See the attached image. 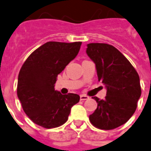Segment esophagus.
Masks as SVG:
<instances>
[{"mask_svg":"<svg viewBox=\"0 0 151 151\" xmlns=\"http://www.w3.org/2000/svg\"><path fill=\"white\" fill-rule=\"evenodd\" d=\"M88 99H89V97L86 95H81L80 96V100L81 101H86V100H88Z\"/></svg>","mask_w":151,"mask_h":151,"instance_id":"esophagus-1","label":"esophagus"}]
</instances>
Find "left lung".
<instances>
[{
	"label": "left lung",
	"instance_id": "obj_1",
	"mask_svg": "<svg viewBox=\"0 0 151 151\" xmlns=\"http://www.w3.org/2000/svg\"><path fill=\"white\" fill-rule=\"evenodd\" d=\"M86 54L96 64L98 80L107 89L105 100L94 96L97 108L89 119L94 127L112 130L132 116L142 94L140 78L129 60L114 46L87 44Z\"/></svg>",
	"mask_w": 151,
	"mask_h": 151
}]
</instances>
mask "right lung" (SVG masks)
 Segmentation results:
<instances>
[{
    "mask_svg": "<svg viewBox=\"0 0 151 151\" xmlns=\"http://www.w3.org/2000/svg\"><path fill=\"white\" fill-rule=\"evenodd\" d=\"M81 45V42H48L34 50L22 65L17 95L24 113L39 126L49 129L63 125L73 105L80 100L78 95H62L54 86L58 74L77 56Z\"/></svg>",
    "mask_w": 151,
    "mask_h": 151,
    "instance_id": "right-lung-1",
    "label": "right lung"
}]
</instances>
